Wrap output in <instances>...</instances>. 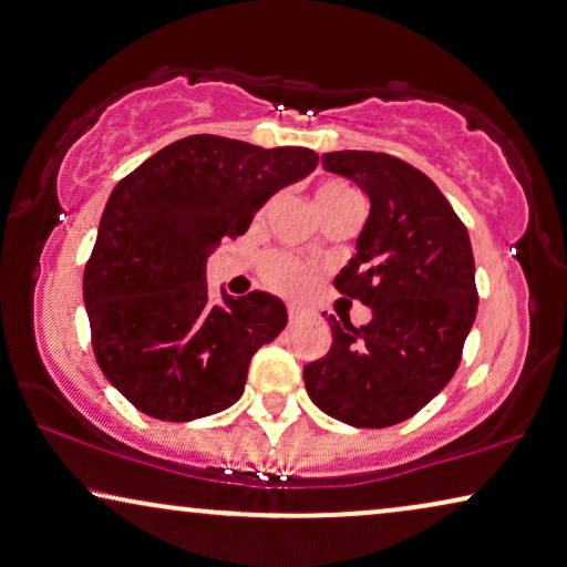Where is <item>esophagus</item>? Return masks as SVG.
Returning a JSON list of instances; mask_svg holds the SVG:
<instances>
[{
    "mask_svg": "<svg viewBox=\"0 0 567 567\" xmlns=\"http://www.w3.org/2000/svg\"><path fill=\"white\" fill-rule=\"evenodd\" d=\"M299 317V309H293V307H289V319H291V322H293V319H297Z\"/></svg>",
    "mask_w": 567,
    "mask_h": 567,
    "instance_id": "esophagus-1",
    "label": "esophagus"
}]
</instances>
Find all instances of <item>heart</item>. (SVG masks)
Returning <instances> with one entry per match:
<instances>
[{"label": "heart", "instance_id": "1", "mask_svg": "<svg viewBox=\"0 0 567 567\" xmlns=\"http://www.w3.org/2000/svg\"><path fill=\"white\" fill-rule=\"evenodd\" d=\"M348 194H355L348 184L327 182V184H322L315 192L317 209L324 212L327 207H332L334 202H340L342 196H348ZM264 274H266V281L274 286V289L284 291V293H301L311 284L309 268L301 266L299 260L286 258V256H270V258H266Z\"/></svg>", "mask_w": 567, "mask_h": 567}]
</instances>
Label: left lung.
<instances>
[{"mask_svg":"<svg viewBox=\"0 0 567 567\" xmlns=\"http://www.w3.org/2000/svg\"><path fill=\"white\" fill-rule=\"evenodd\" d=\"M322 168L371 202L334 286L373 317L352 327L330 315L332 348L303 368V383L327 416L381 430L414 416L457 371L478 311L471 237L432 178L393 155L324 153Z\"/></svg>","mask_w":567,"mask_h":567,"instance_id":"1","label":"left lung"}]
</instances>
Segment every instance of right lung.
<instances>
[{"mask_svg":"<svg viewBox=\"0 0 567 567\" xmlns=\"http://www.w3.org/2000/svg\"><path fill=\"white\" fill-rule=\"evenodd\" d=\"M317 161L309 147L192 135L114 186L84 270V303L96 363L143 414L194 422L243 396L250 358L289 315L266 291H223L212 303L207 258Z\"/></svg>","mask_w":567,"mask_h":567,"instance_id":"obj_1","label":"right lung"}]
</instances>
